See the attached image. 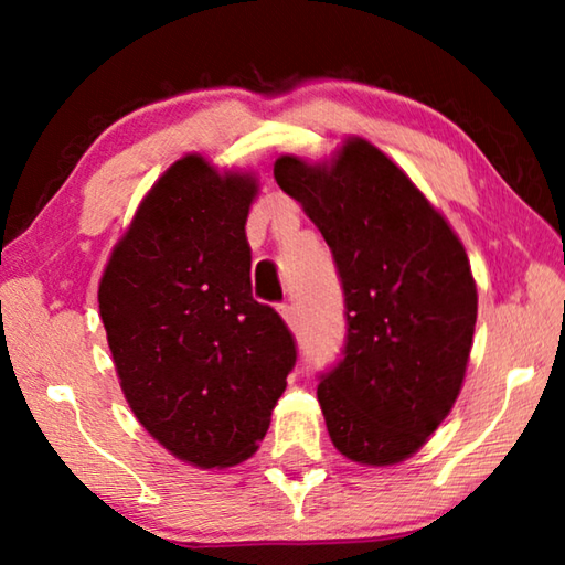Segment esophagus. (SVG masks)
<instances>
[{
	"label": "esophagus",
	"instance_id": "1",
	"mask_svg": "<svg viewBox=\"0 0 565 565\" xmlns=\"http://www.w3.org/2000/svg\"><path fill=\"white\" fill-rule=\"evenodd\" d=\"M279 313L284 317V321L289 323V329L299 327V317H296V309L291 303H279Z\"/></svg>",
	"mask_w": 565,
	"mask_h": 565
}]
</instances>
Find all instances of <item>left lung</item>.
<instances>
[{
	"instance_id": "1",
	"label": "left lung",
	"mask_w": 565,
	"mask_h": 565,
	"mask_svg": "<svg viewBox=\"0 0 565 565\" xmlns=\"http://www.w3.org/2000/svg\"><path fill=\"white\" fill-rule=\"evenodd\" d=\"M274 179L327 238L343 289V359L317 388L331 441L356 463L404 461L463 384L478 311L466 248L366 139L327 164L276 159Z\"/></svg>"
}]
</instances>
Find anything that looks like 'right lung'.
<instances>
[{"instance_id": "obj_1", "label": "right lung", "mask_w": 565, "mask_h": 565, "mask_svg": "<svg viewBox=\"0 0 565 565\" xmlns=\"http://www.w3.org/2000/svg\"><path fill=\"white\" fill-rule=\"evenodd\" d=\"M252 174L204 157L171 164L114 246L99 313L127 404L186 463L246 461L296 363L271 306L252 296Z\"/></svg>"}]
</instances>
